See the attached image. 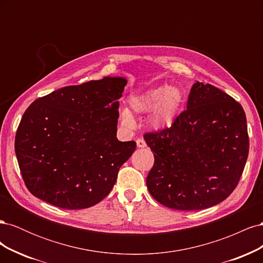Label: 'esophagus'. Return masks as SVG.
Here are the masks:
<instances>
[{
	"instance_id": "1",
	"label": "esophagus",
	"mask_w": 263,
	"mask_h": 263,
	"mask_svg": "<svg viewBox=\"0 0 263 263\" xmlns=\"http://www.w3.org/2000/svg\"><path fill=\"white\" fill-rule=\"evenodd\" d=\"M136 144H137V147H138V148H145V147L147 146L146 141H145L144 139H141V138H138V139L136 140Z\"/></svg>"
}]
</instances>
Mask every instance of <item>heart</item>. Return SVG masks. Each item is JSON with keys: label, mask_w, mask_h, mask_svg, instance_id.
I'll return each mask as SVG.
<instances>
[{"label": "heart", "mask_w": 263, "mask_h": 263, "mask_svg": "<svg viewBox=\"0 0 263 263\" xmlns=\"http://www.w3.org/2000/svg\"><path fill=\"white\" fill-rule=\"evenodd\" d=\"M183 102V94L176 86H153L133 93L128 98V105L135 114H147V123L155 130H163L176 121ZM121 122L126 128L133 129L135 119L128 109L121 112Z\"/></svg>", "instance_id": "1"}]
</instances>
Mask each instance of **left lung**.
I'll use <instances>...</instances> for the list:
<instances>
[{
  "label": "left lung",
  "instance_id": "obj_1",
  "mask_svg": "<svg viewBox=\"0 0 263 263\" xmlns=\"http://www.w3.org/2000/svg\"><path fill=\"white\" fill-rule=\"evenodd\" d=\"M155 156L147 187L169 209L197 211L232 194L249 153L242 106L211 84L196 82L186 110L170 128L144 136Z\"/></svg>",
  "mask_w": 263,
  "mask_h": 263
}]
</instances>
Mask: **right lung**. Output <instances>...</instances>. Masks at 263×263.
Wrapping results in <instances>:
<instances>
[{
  "label": "right lung",
  "mask_w": 263,
  "mask_h": 263,
  "mask_svg": "<svg viewBox=\"0 0 263 263\" xmlns=\"http://www.w3.org/2000/svg\"><path fill=\"white\" fill-rule=\"evenodd\" d=\"M127 80L104 77L65 86L31 103L15 137L29 192L66 210L100 203L136 149L116 137L118 99Z\"/></svg>",
  "instance_id": "add662e5"
}]
</instances>
